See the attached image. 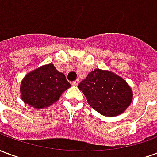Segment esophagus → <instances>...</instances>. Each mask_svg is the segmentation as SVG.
Segmentation results:
<instances>
[{"label":"esophagus","instance_id":"obj_1","mask_svg":"<svg viewBox=\"0 0 157 157\" xmlns=\"http://www.w3.org/2000/svg\"><path fill=\"white\" fill-rule=\"evenodd\" d=\"M79 84V80H75L74 82H71V85L74 86H78Z\"/></svg>","mask_w":157,"mask_h":157}]
</instances>
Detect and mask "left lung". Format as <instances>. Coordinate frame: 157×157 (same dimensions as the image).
Wrapping results in <instances>:
<instances>
[{"label":"left lung","instance_id":"obj_1","mask_svg":"<svg viewBox=\"0 0 157 157\" xmlns=\"http://www.w3.org/2000/svg\"><path fill=\"white\" fill-rule=\"evenodd\" d=\"M88 104L102 115L121 114L131 104L133 92L124 79L115 73L95 69L78 86Z\"/></svg>","mask_w":157,"mask_h":157}]
</instances>
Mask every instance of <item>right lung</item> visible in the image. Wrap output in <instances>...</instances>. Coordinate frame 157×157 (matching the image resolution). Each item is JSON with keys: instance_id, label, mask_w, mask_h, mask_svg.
Returning a JSON list of instances; mask_svg holds the SVG:
<instances>
[{"instance_id": "right-lung-1", "label": "right lung", "mask_w": 157, "mask_h": 157, "mask_svg": "<svg viewBox=\"0 0 157 157\" xmlns=\"http://www.w3.org/2000/svg\"><path fill=\"white\" fill-rule=\"evenodd\" d=\"M70 87L65 75L50 63L29 72L22 80L20 93L24 103L42 109L57 102Z\"/></svg>"}]
</instances>
